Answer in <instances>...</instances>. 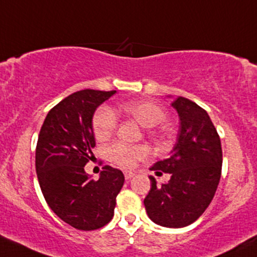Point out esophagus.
Listing matches in <instances>:
<instances>
[{
	"instance_id": "obj_1",
	"label": "esophagus",
	"mask_w": 257,
	"mask_h": 257,
	"mask_svg": "<svg viewBox=\"0 0 257 257\" xmlns=\"http://www.w3.org/2000/svg\"><path fill=\"white\" fill-rule=\"evenodd\" d=\"M134 172H132V171H124V177H125V180H131L132 177L134 176Z\"/></svg>"
}]
</instances>
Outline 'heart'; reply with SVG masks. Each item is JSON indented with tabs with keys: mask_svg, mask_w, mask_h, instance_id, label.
Segmentation results:
<instances>
[{
	"mask_svg": "<svg viewBox=\"0 0 257 257\" xmlns=\"http://www.w3.org/2000/svg\"><path fill=\"white\" fill-rule=\"evenodd\" d=\"M120 109L139 121L144 128H153L163 123L166 112L159 104L149 101L129 102L123 104ZM118 125V118L114 110L108 106H102L93 115L92 126L97 139L106 140L114 133ZM148 149L142 145H128L125 143H114L107 149V156L112 163L121 167L136 166L139 160L147 158Z\"/></svg>",
	"mask_w": 257,
	"mask_h": 257,
	"instance_id": "heart-1",
	"label": "heart"
}]
</instances>
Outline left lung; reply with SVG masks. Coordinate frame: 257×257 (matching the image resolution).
I'll list each match as a JSON object with an SVG mask.
<instances>
[{
    "instance_id": "left-lung-1",
    "label": "left lung",
    "mask_w": 257,
    "mask_h": 257,
    "mask_svg": "<svg viewBox=\"0 0 257 257\" xmlns=\"http://www.w3.org/2000/svg\"><path fill=\"white\" fill-rule=\"evenodd\" d=\"M172 107L180 117L177 142L169 158L151 170L170 174L169 182L158 185L150 176L151 188L144 199L148 215L166 228H183L203 214L214 197L221 175L220 138L206 110L185 97Z\"/></svg>"
}]
</instances>
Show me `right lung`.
I'll list each match as a JSON object with an SVG mask.
<instances>
[{"mask_svg": "<svg viewBox=\"0 0 257 257\" xmlns=\"http://www.w3.org/2000/svg\"><path fill=\"white\" fill-rule=\"evenodd\" d=\"M115 92L82 90L70 94L49 110L38 138L36 170L43 196L61 220L79 230L109 223L123 187V172L108 165L97 181L85 172L96 145L94 110Z\"/></svg>", "mask_w": 257, "mask_h": 257, "instance_id": "obj_1", "label": "right lung"}]
</instances>
